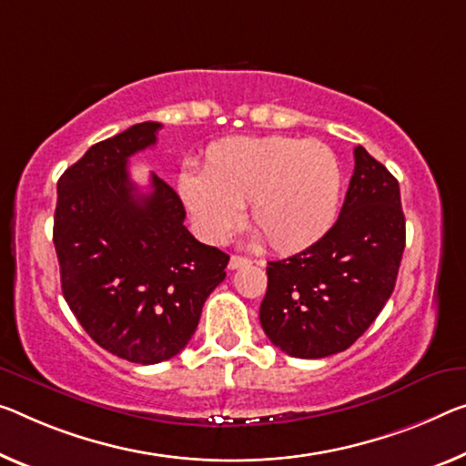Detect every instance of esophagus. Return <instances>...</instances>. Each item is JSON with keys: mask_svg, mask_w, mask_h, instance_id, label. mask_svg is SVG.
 Returning a JSON list of instances; mask_svg holds the SVG:
<instances>
[{"mask_svg": "<svg viewBox=\"0 0 466 466\" xmlns=\"http://www.w3.org/2000/svg\"><path fill=\"white\" fill-rule=\"evenodd\" d=\"M248 264H252V260H248V258L243 256H231V260H228V268L238 270L241 267H248Z\"/></svg>", "mask_w": 466, "mask_h": 466, "instance_id": "34e87169", "label": "esophagus"}]
</instances>
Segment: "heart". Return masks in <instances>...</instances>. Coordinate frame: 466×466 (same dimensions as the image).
Listing matches in <instances>:
<instances>
[{
	"mask_svg": "<svg viewBox=\"0 0 466 466\" xmlns=\"http://www.w3.org/2000/svg\"><path fill=\"white\" fill-rule=\"evenodd\" d=\"M178 193L204 239H225L248 204L249 225L268 248L293 254L333 227L341 170L325 143L285 135L227 137L208 147L202 175L178 177Z\"/></svg>",
	"mask_w": 466,
	"mask_h": 466,
	"instance_id": "1",
	"label": "heart"
}]
</instances>
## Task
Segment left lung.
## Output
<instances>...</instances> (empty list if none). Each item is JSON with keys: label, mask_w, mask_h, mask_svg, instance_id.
Segmentation results:
<instances>
[{"label": "left lung", "mask_w": 466, "mask_h": 466, "mask_svg": "<svg viewBox=\"0 0 466 466\" xmlns=\"http://www.w3.org/2000/svg\"><path fill=\"white\" fill-rule=\"evenodd\" d=\"M406 243L400 185L362 146L339 218L310 248L268 262L260 325L285 354L343 352L388 302Z\"/></svg>", "instance_id": "obj_1"}]
</instances>
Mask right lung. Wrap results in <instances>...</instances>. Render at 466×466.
<instances>
[{"mask_svg": "<svg viewBox=\"0 0 466 466\" xmlns=\"http://www.w3.org/2000/svg\"><path fill=\"white\" fill-rule=\"evenodd\" d=\"M160 128L139 123L91 146L60 177L54 214L64 299L97 346L137 364L187 346L228 264L187 231L170 185L152 175L141 193L128 177V158Z\"/></svg>", "mask_w": 466, "mask_h": 466, "instance_id": "obj_1", "label": "right lung"}]
</instances>
